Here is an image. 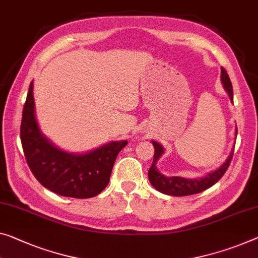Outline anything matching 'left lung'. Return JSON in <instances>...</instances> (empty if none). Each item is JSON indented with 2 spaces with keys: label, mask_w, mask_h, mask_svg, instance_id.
<instances>
[{
  "label": "left lung",
  "mask_w": 258,
  "mask_h": 258,
  "mask_svg": "<svg viewBox=\"0 0 258 258\" xmlns=\"http://www.w3.org/2000/svg\"><path fill=\"white\" fill-rule=\"evenodd\" d=\"M221 83H223L225 91L228 93L231 101H233L232 83L229 81L228 75L224 68H221ZM236 134H237V129L235 128V136ZM152 144L154 146V156H153L152 166L149 169L150 183H151L153 187L158 190V191L166 194V195H169V196L194 195V194L202 192L204 191V190H207L208 188L212 187L213 184L217 183V182L221 179V176H223L226 170H227L229 164H231L233 151H234V148H233L228 158L219 168L213 170V172H210L203 177L187 179V177H181V176H165L164 174H161L157 168V162L162 154H164L165 150L162 148V145H160L159 143L156 141H152Z\"/></svg>",
  "instance_id": "obj_1"
}]
</instances>
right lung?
I'll return each instance as SVG.
<instances>
[{"instance_id": "obj_1", "label": "right lung", "mask_w": 258, "mask_h": 258, "mask_svg": "<svg viewBox=\"0 0 258 258\" xmlns=\"http://www.w3.org/2000/svg\"><path fill=\"white\" fill-rule=\"evenodd\" d=\"M21 141L27 165L43 187L57 195L91 198L109 182L118 152L126 141H113L85 153H71L57 148L39 128L35 117L33 82L23 108Z\"/></svg>"}]
</instances>
